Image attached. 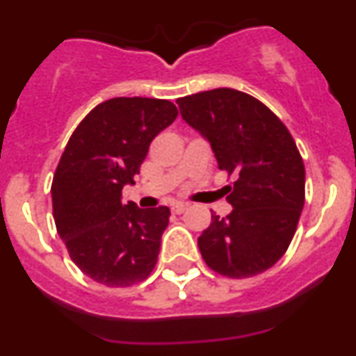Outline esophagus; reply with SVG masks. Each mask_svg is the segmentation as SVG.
<instances>
[{"instance_id": "1", "label": "esophagus", "mask_w": 356, "mask_h": 356, "mask_svg": "<svg viewBox=\"0 0 356 356\" xmlns=\"http://www.w3.org/2000/svg\"><path fill=\"white\" fill-rule=\"evenodd\" d=\"M188 210V203H174L172 204V213H184V211Z\"/></svg>"}]
</instances>
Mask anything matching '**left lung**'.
Returning <instances> with one entry per match:
<instances>
[{"mask_svg": "<svg viewBox=\"0 0 356 356\" xmlns=\"http://www.w3.org/2000/svg\"><path fill=\"white\" fill-rule=\"evenodd\" d=\"M186 124L211 146L232 211L211 213L198 238L211 270L232 279L270 268L288 250L305 204V167L286 125L261 102L229 88L177 99Z\"/></svg>", "mask_w": 356, "mask_h": 356, "instance_id": "obj_1", "label": "left lung"}]
</instances>
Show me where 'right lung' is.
Returning <instances> with one entry per match:
<instances>
[{
  "label": "right lung",
  "mask_w": 356,
  "mask_h": 356,
  "mask_svg": "<svg viewBox=\"0 0 356 356\" xmlns=\"http://www.w3.org/2000/svg\"><path fill=\"white\" fill-rule=\"evenodd\" d=\"M175 117L167 99L111 98L68 139L51 184L53 217L72 261L99 284L127 288L155 268L170 210L124 204L122 189Z\"/></svg>",
  "instance_id": "right-lung-1"
}]
</instances>
